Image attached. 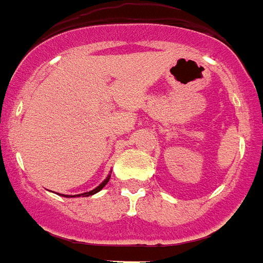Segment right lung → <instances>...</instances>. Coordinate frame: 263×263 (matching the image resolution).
Here are the masks:
<instances>
[{
    "mask_svg": "<svg viewBox=\"0 0 263 263\" xmlns=\"http://www.w3.org/2000/svg\"><path fill=\"white\" fill-rule=\"evenodd\" d=\"M109 179H110V175H109L108 178H106V179H105V181H103L102 183H101V185H99V186L95 187V189H93V191H91V192H85V193H82V196H89V195H95V193H97V192H99V191H101V189H102V187L105 186V185H106V183H108ZM78 196H81V195H78Z\"/></svg>",
    "mask_w": 263,
    "mask_h": 263,
    "instance_id": "add662e5",
    "label": "right lung"
}]
</instances>
